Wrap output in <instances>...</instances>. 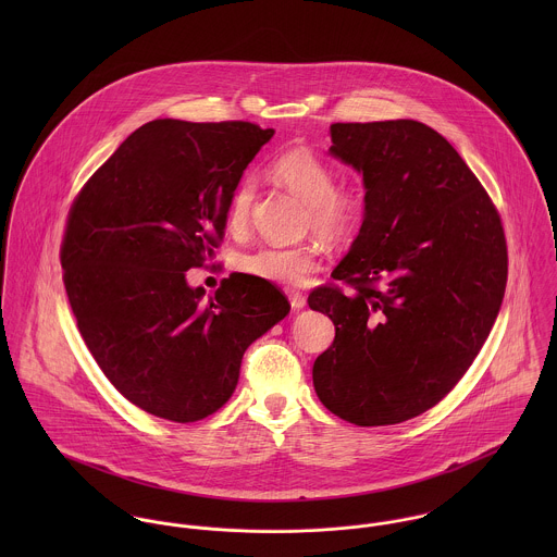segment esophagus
I'll list each match as a JSON object with an SVG mask.
<instances>
[{"instance_id": "esophagus-1", "label": "esophagus", "mask_w": 557, "mask_h": 557, "mask_svg": "<svg viewBox=\"0 0 557 557\" xmlns=\"http://www.w3.org/2000/svg\"><path fill=\"white\" fill-rule=\"evenodd\" d=\"M289 302L294 311H302L307 307V298L302 294H289Z\"/></svg>"}]
</instances>
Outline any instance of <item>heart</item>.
<instances>
[{
	"label": "heart",
	"mask_w": 557,
	"mask_h": 557,
	"mask_svg": "<svg viewBox=\"0 0 557 557\" xmlns=\"http://www.w3.org/2000/svg\"><path fill=\"white\" fill-rule=\"evenodd\" d=\"M272 177L307 203L309 227L321 238H341L362 214V195L356 188H334V171L309 148H296L272 160ZM255 186L239 182L227 208V227L239 234L248 225ZM321 263L315 246H259L239 257L238 268L259 281L300 287Z\"/></svg>",
	"instance_id": "obj_1"
}]
</instances>
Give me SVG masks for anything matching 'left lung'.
<instances>
[{"label": "left lung", "mask_w": 557, "mask_h": 557, "mask_svg": "<svg viewBox=\"0 0 557 557\" xmlns=\"http://www.w3.org/2000/svg\"><path fill=\"white\" fill-rule=\"evenodd\" d=\"M330 157L362 175V227L309 307L334 343L313 364L319 400L358 426L437 405L499 313L508 257L499 216L459 152L413 120L332 124Z\"/></svg>", "instance_id": "1"}]
</instances>
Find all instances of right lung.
I'll return each instance as SVG.
<instances>
[{
    "label": "right lung",
    "mask_w": 557,
    "mask_h": 557,
    "mask_svg": "<svg viewBox=\"0 0 557 557\" xmlns=\"http://www.w3.org/2000/svg\"><path fill=\"white\" fill-rule=\"evenodd\" d=\"M272 135L248 122H148L71 210L62 268L81 336L107 380L148 413L195 422L219 411L248 345L292 309L250 274H232L214 296L186 281L214 257L242 173Z\"/></svg>",
    "instance_id": "add662e5"
}]
</instances>
